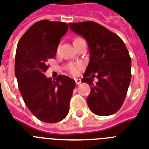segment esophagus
<instances>
[{
	"mask_svg": "<svg viewBox=\"0 0 149 149\" xmlns=\"http://www.w3.org/2000/svg\"><path fill=\"white\" fill-rule=\"evenodd\" d=\"M75 82H76L77 85H79V84H81V79H75Z\"/></svg>",
	"mask_w": 149,
	"mask_h": 149,
	"instance_id": "esophagus-1",
	"label": "esophagus"
}]
</instances>
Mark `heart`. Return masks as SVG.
I'll list each match as a JSON object with an SVG mask.
<instances>
[{"mask_svg":"<svg viewBox=\"0 0 149 149\" xmlns=\"http://www.w3.org/2000/svg\"><path fill=\"white\" fill-rule=\"evenodd\" d=\"M84 40L83 38H76L73 42V43H76L77 42H79V41ZM82 68V65L81 64H71L70 66V72L73 75H77L78 72H79V70Z\"/></svg>","mask_w":149,"mask_h":149,"instance_id":"heart-1","label":"heart"}]
</instances>
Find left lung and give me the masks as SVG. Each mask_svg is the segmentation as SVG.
<instances>
[{
    "label": "left lung",
    "instance_id": "8db88e82",
    "mask_svg": "<svg viewBox=\"0 0 149 149\" xmlns=\"http://www.w3.org/2000/svg\"><path fill=\"white\" fill-rule=\"evenodd\" d=\"M69 25L88 43L91 57L81 81L91 86L86 98L89 107L97 115L116 113L125 101L132 79V60L126 45L119 36L96 22ZM95 76L98 81L93 84Z\"/></svg>",
    "mask_w": 149,
    "mask_h": 149
}]
</instances>
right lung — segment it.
<instances>
[{
    "label": "right lung",
    "instance_id": "obj_1",
    "mask_svg": "<svg viewBox=\"0 0 149 149\" xmlns=\"http://www.w3.org/2000/svg\"><path fill=\"white\" fill-rule=\"evenodd\" d=\"M68 24L42 20L32 24L17 43L15 72L20 93L29 111L40 120L56 123L66 117L76 83L59 75L56 80L44 73L53 58Z\"/></svg>",
    "mask_w": 149,
    "mask_h": 149
}]
</instances>
